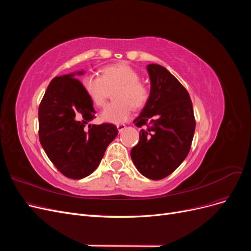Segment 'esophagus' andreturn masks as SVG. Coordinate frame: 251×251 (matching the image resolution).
<instances>
[{
  "label": "esophagus",
  "instance_id": "obj_1",
  "mask_svg": "<svg viewBox=\"0 0 251 251\" xmlns=\"http://www.w3.org/2000/svg\"><path fill=\"white\" fill-rule=\"evenodd\" d=\"M126 127V125H117V128H118V132H119V133L124 132V130H125Z\"/></svg>",
  "mask_w": 251,
  "mask_h": 251
}]
</instances>
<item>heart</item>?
<instances>
[{
    "instance_id": "obj_1",
    "label": "heart",
    "mask_w": 251,
    "mask_h": 251,
    "mask_svg": "<svg viewBox=\"0 0 251 251\" xmlns=\"http://www.w3.org/2000/svg\"><path fill=\"white\" fill-rule=\"evenodd\" d=\"M82 89L96 107H102L110 91H113L114 102L108 104L100 114L101 120L109 124L125 123L131 116L132 108L141 109L146 105L150 91L140 80V74L126 64L104 67L101 76L88 75L82 79Z\"/></svg>"
}]
</instances>
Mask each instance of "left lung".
<instances>
[{
    "instance_id": "obj_1",
    "label": "left lung",
    "mask_w": 251,
    "mask_h": 251,
    "mask_svg": "<svg viewBox=\"0 0 251 251\" xmlns=\"http://www.w3.org/2000/svg\"><path fill=\"white\" fill-rule=\"evenodd\" d=\"M149 100L134 120L139 142L131 151L138 172L151 180L168 177L183 162L194 138L196 120L186 89L164 67L148 66Z\"/></svg>"
}]
</instances>
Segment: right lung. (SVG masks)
<instances>
[{
    "label": "right lung",
    "instance_id": "obj_1",
    "mask_svg": "<svg viewBox=\"0 0 251 251\" xmlns=\"http://www.w3.org/2000/svg\"><path fill=\"white\" fill-rule=\"evenodd\" d=\"M83 71L54 77L39 107V137L51 162L64 176L82 179L100 165L118 134L112 124L89 125L93 103L75 78Z\"/></svg>",
    "mask_w": 251,
    "mask_h": 251
}]
</instances>
